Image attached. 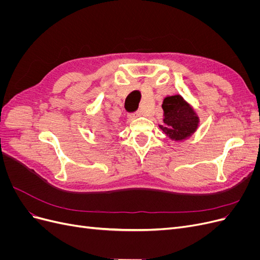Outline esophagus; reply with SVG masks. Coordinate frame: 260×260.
<instances>
[{"mask_svg": "<svg viewBox=\"0 0 260 260\" xmlns=\"http://www.w3.org/2000/svg\"><path fill=\"white\" fill-rule=\"evenodd\" d=\"M142 114H143L142 112H141V111H138V112H136V113L130 114V115H129V118H130V119H135V118H137V117L141 116Z\"/></svg>", "mask_w": 260, "mask_h": 260, "instance_id": "1", "label": "esophagus"}]
</instances>
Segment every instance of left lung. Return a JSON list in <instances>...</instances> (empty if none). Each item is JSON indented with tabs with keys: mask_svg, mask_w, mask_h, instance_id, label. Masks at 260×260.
Instances as JSON below:
<instances>
[{
	"mask_svg": "<svg viewBox=\"0 0 260 260\" xmlns=\"http://www.w3.org/2000/svg\"><path fill=\"white\" fill-rule=\"evenodd\" d=\"M161 107L164 124H160L159 128L171 140H184L198 129L199 117L181 95L167 96Z\"/></svg>",
	"mask_w": 260,
	"mask_h": 260,
	"instance_id": "left-lung-1",
	"label": "left lung"
}]
</instances>
